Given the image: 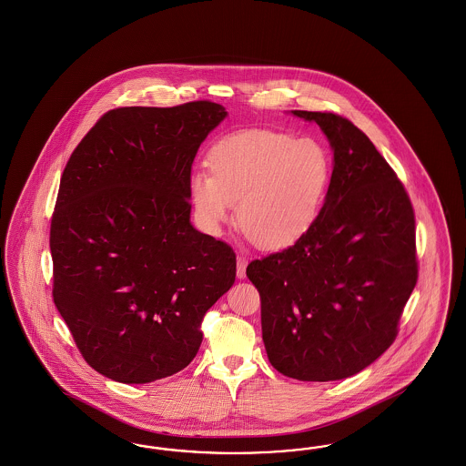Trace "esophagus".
I'll return each mask as SVG.
<instances>
[{"instance_id": "34e87169", "label": "esophagus", "mask_w": 466, "mask_h": 466, "mask_svg": "<svg viewBox=\"0 0 466 466\" xmlns=\"http://www.w3.org/2000/svg\"><path fill=\"white\" fill-rule=\"evenodd\" d=\"M245 269H247V259L243 256L237 258V277L245 279Z\"/></svg>"}]
</instances>
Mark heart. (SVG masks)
<instances>
[{
	"label": "heart",
	"instance_id": "b5f03b06",
	"mask_svg": "<svg viewBox=\"0 0 466 466\" xmlns=\"http://www.w3.org/2000/svg\"><path fill=\"white\" fill-rule=\"evenodd\" d=\"M208 172H193L189 198L203 229L219 235L233 219L263 248L298 242L319 219L332 179L322 142L273 130H243L208 151Z\"/></svg>",
	"mask_w": 466,
	"mask_h": 466
}]
</instances>
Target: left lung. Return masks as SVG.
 I'll return each instance as SVG.
<instances>
[{
  "mask_svg": "<svg viewBox=\"0 0 466 466\" xmlns=\"http://www.w3.org/2000/svg\"><path fill=\"white\" fill-rule=\"evenodd\" d=\"M324 130L334 168L324 208L298 242L247 266L261 296L271 365L336 381L381 357L418 282L416 219L404 184L364 132L334 113L292 111Z\"/></svg>",
  "mask_w": 466,
  "mask_h": 466,
  "instance_id": "obj_1",
  "label": "left lung"
}]
</instances>
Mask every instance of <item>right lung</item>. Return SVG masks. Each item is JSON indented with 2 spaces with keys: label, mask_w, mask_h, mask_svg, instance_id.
I'll return each instance as SVG.
<instances>
[{
  "label": "right lung",
  "mask_w": 466,
  "mask_h": 466,
  "mask_svg": "<svg viewBox=\"0 0 466 466\" xmlns=\"http://www.w3.org/2000/svg\"><path fill=\"white\" fill-rule=\"evenodd\" d=\"M221 104L116 107L62 172L50 224L54 303L85 362L118 383L189 364L208 308L233 285V248L189 223L195 155Z\"/></svg>",
  "instance_id": "obj_1"
}]
</instances>
